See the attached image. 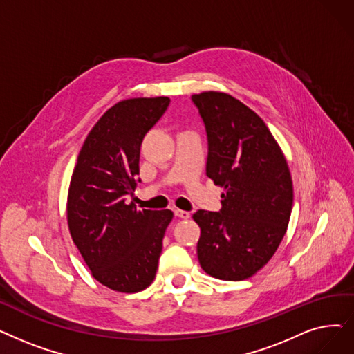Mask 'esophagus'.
I'll list each match as a JSON object with an SVG mask.
<instances>
[{"label":"esophagus","mask_w":354,"mask_h":354,"mask_svg":"<svg viewBox=\"0 0 354 354\" xmlns=\"http://www.w3.org/2000/svg\"><path fill=\"white\" fill-rule=\"evenodd\" d=\"M175 215L182 220H188L191 217V214L188 211H182V209H175Z\"/></svg>","instance_id":"1"}]
</instances>
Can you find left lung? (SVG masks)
<instances>
[{"label": "left lung", "mask_w": 354, "mask_h": 354, "mask_svg": "<svg viewBox=\"0 0 354 354\" xmlns=\"http://www.w3.org/2000/svg\"><path fill=\"white\" fill-rule=\"evenodd\" d=\"M207 139V176L223 187L221 209H198L196 253L212 278L244 281L262 269L286 233L294 187L283 153L265 121L218 91L192 95Z\"/></svg>", "instance_id": "left-lung-1"}]
</instances>
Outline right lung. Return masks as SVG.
<instances>
[{"mask_svg":"<svg viewBox=\"0 0 354 354\" xmlns=\"http://www.w3.org/2000/svg\"><path fill=\"white\" fill-rule=\"evenodd\" d=\"M167 97L130 98L106 110L82 145L68 191V227L91 274L117 292L146 289L156 276L171 209L127 204L140 145L166 111Z\"/></svg>","mask_w":354,"mask_h":354,"instance_id":"obj_1","label":"right lung"}]
</instances>
